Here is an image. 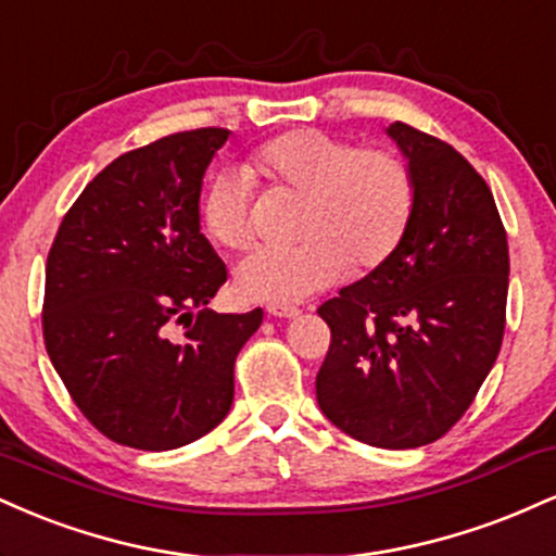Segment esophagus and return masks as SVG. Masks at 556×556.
<instances>
[{
    "label": "esophagus",
    "instance_id": "obj_1",
    "mask_svg": "<svg viewBox=\"0 0 556 556\" xmlns=\"http://www.w3.org/2000/svg\"><path fill=\"white\" fill-rule=\"evenodd\" d=\"M265 309H267V315H270V317H296V315H302V309H299V306H293V304L270 302L265 306Z\"/></svg>",
    "mask_w": 556,
    "mask_h": 556
}]
</instances>
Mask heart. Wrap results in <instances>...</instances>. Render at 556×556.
Segmentation results:
<instances>
[{"mask_svg":"<svg viewBox=\"0 0 556 556\" xmlns=\"http://www.w3.org/2000/svg\"><path fill=\"white\" fill-rule=\"evenodd\" d=\"M247 172L267 192L302 198L291 247H257L237 267V289L254 302H302L354 270L388 263L416 213V176L390 148H358L319 129H291L252 150ZM202 224L226 250L254 241L250 185L220 174L202 200Z\"/></svg>","mask_w":556,"mask_h":556,"instance_id":"heart-1","label":"heart"}]
</instances>
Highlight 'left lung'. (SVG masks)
<instances>
[{"label":"left lung","mask_w":556,"mask_h":556,"mask_svg":"<svg viewBox=\"0 0 556 556\" xmlns=\"http://www.w3.org/2000/svg\"><path fill=\"white\" fill-rule=\"evenodd\" d=\"M416 176V213L388 263L317 309L330 349L317 403L345 434L408 450L445 437L494 367L510 254L492 189L440 137L390 124Z\"/></svg>","instance_id":"8db88e82"}]
</instances>
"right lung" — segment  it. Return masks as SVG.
I'll use <instances>...</instances> for the list:
<instances>
[{"mask_svg":"<svg viewBox=\"0 0 556 556\" xmlns=\"http://www.w3.org/2000/svg\"><path fill=\"white\" fill-rule=\"evenodd\" d=\"M226 137L189 129L111 161L49 250L46 354L85 419L119 445L159 453L218 427L241 345L263 323V309H205L226 265L200 233V189Z\"/></svg>","mask_w":556,"mask_h":556,"instance_id":"add662e5","label":"right lung"}]
</instances>
